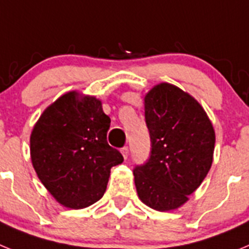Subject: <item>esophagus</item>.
I'll list each match as a JSON object with an SVG mask.
<instances>
[{"label":"esophagus","mask_w":249,"mask_h":249,"mask_svg":"<svg viewBox=\"0 0 249 249\" xmlns=\"http://www.w3.org/2000/svg\"><path fill=\"white\" fill-rule=\"evenodd\" d=\"M128 152H129V149H128V147H127V146H124L123 148H121V153H122V156H123V158H124V160L128 157Z\"/></svg>","instance_id":"obj_1"}]
</instances>
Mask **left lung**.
Returning a JSON list of instances; mask_svg holds the SVG:
<instances>
[{"label":"left lung","mask_w":249,"mask_h":249,"mask_svg":"<svg viewBox=\"0 0 249 249\" xmlns=\"http://www.w3.org/2000/svg\"><path fill=\"white\" fill-rule=\"evenodd\" d=\"M144 117L152 148L133 171L137 195L156 211L177 210L210 172L214 128L198 101L167 82L144 96Z\"/></svg>","instance_id":"obj_1"}]
</instances>
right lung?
Segmentation results:
<instances>
[{"mask_svg": "<svg viewBox=\"0 0 249 249\" xmlns=\"http://www.w3.org/2000/svg\"><path fill=\"white\" fill-rule=\"evenodd\" d=\"M111 120L94 96L67 92L51 103L30 137L32 166L59 204L81 210L105 195L113 166L123 162L107 143Z\"/></svg>", "mask_w": 249, "mask_h": 249, "instance_id": "right-lung-1", "label": "right lung"}]
</instances>
